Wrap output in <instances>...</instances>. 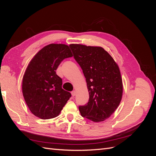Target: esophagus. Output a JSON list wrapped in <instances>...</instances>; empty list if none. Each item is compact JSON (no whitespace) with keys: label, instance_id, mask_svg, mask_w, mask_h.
Wrapping results in <instances>:
<instances>
[{"label":"esophagus","instance_id":"34e87169","mask_svg":"<svg viewBox=\"0 0 156 156\" xmlns=\"http://www.w3.org/2000/svg\"><path fill=\"white\" fill-rule=\"evenodd\" d=\"M72 96H75V94H76V92H75V90H73L72 92Z\"/></svg>","mask_w":156,"mask_h":156}]
</instances>
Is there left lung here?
Here are the masks:
<instances>
[{"label":"left lung","mask_w":156,"mask_h":156,"mask_svg":"<svg viewBox=\"0 0 156 156\" xmlns=\"http://www.w3.org/2000/svg\"><path fill=\"white\" fill-rule=\"evenodd\" d=\"M69 46L83 69L89 92L88 102L79 107L81 116L95 122L108 119L119 107L123 93L119 66L101 47Z\"/></svg>","instance_id":"1"}]
</instances>
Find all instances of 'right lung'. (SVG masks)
Masks as SVG:
<instances>
[{
    "label": "right lung",
    "instance_id": "add662e5",
    "mask_svg": "<svg viewBox=\"0 0 156 156\" xmlns=\"http://www.w3.org/2000/svg\"><path fill=\"white\" fill-rule=\"evenodd\" d=\"M73 56L69 46L51 44L37 53L28 65L22 91L28 107L41 119L57 116L72 96L62 88V80L56 73L62 61Z\"/></svg>",
    "mask_w": 156,
    "mask_h": 156
}]
</instances>
